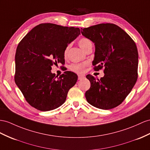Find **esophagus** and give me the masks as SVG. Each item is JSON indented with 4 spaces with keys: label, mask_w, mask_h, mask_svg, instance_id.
<instances>
[{
    "label": "esophagus",
    "mask_w": 150,
    "mask_h": 150,
    "mask_svg": "<svg viewBox=\"0 0 150 150\" xmlns=\"http://www.w3.org/2000/svg\"><path fill=\"white\" fill-rule=\"evenodd\" d=\"M83 78H84V75H78V79L79 80H82Z\"/></svg>",
    "instance_id": "34e87169"
}]
</instances>
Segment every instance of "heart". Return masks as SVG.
Listing matches in <instances>:
<instances>
[{
  "instance_id": "1",
  "label": "heart",
  "mask_w": 150,
  "mask_h": 150,
  "mask_svg": "<svg viewBox=\"0 0 150 150\" xmlns=\"http://www.w3.org/2000/svg\"><path fill=\"white\" fill-rule=\"evenodd\" d=\"M79 44L80 47H81V49L85 52L89 47H91V46H93L91 41L89 39V38H85V37L80 38L79 41ZM68 49H69V46L67 47L66 49H65V50H64V57L67 56ZM86 66H87V64H86L74 63V64H72L70 65V69L71 71L76 72V73H82L84 71V70H85V68H86Z\"/></svg>"
}]
</instances>
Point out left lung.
I'll return each mask as SVG.
<instances>
[{"instance_id": "obj_1", "label": "left lung", "mask_w": 150, "mask_h": 150, "mask_svg": "<svg viewBox=\"0 0 150 150\" xmlns=\"http://www.w3.org/2000/svg\"><path fill=\"white\" fill-rule=\"evenodd\" d=\"M82 35L95 45L93 65L98 71L105 68L100 80L87 75L91 82L86 98L102 110L115 108L130 93L137 79L138 52L135 42L124 30L112 23L81 28Z\"/></svg>"}]
</instances>
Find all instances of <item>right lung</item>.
<instances>
[{"label": "right lung", "instance_id": "add662e5", "mask_svg": "<svg viewBox=\"0 0 150 150\" xmlns=\"http://www.w3.org/2000/svg\"><path fill=\"white\" fill-rule=\"evenodd\" d=\"M79 35V28L42 23L19 43L15 55V83L35 108L51 111L66 101L78 76L67 71L58 77L51 72V67L64 64L65 49Z\"/></svg>", "mask_w": 150, "mask_h": 150}]
</instances>
